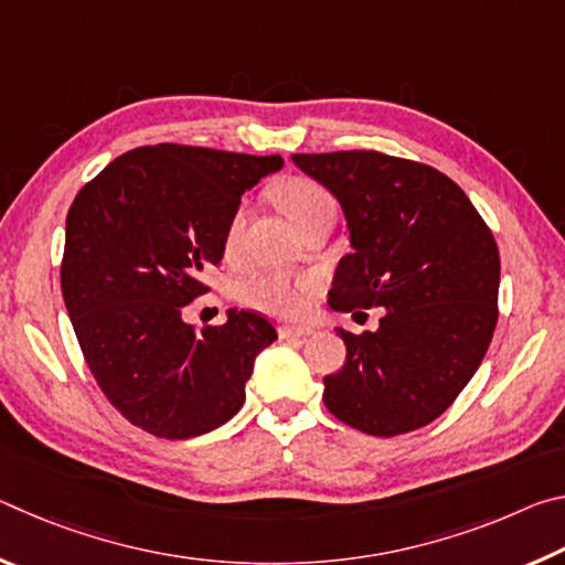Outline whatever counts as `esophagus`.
<instances>
[{"mask_svg": "<svg viewBox=\"0 0 565 565\" xmlns=\"http://www.w3.org/2000/svg\"><path fill=\"white\" fill-rule=\"evenodd\" d=\"M311 333H313L311 327H289V323H286V327H279L281 339H306L311 337Z\"/></svg>", "mask_w": 565, "mask_h": 565, "instance_id": "obj_1", "label": "esophagus"}]
</instances>
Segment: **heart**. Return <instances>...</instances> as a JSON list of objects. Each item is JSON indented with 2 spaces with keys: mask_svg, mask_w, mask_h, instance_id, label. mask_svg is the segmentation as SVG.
<instances>
[{
  "mask_svg": "<svg viewBox=\"0 0 565 565\" xmlns=\"http://www.w3.org/2000/svg\"><path fill=\"white\" fill-rule=\"evenodd\" d=\"M274 204L291 218L296 228H301L311 216L323 209L333 206V199L319 181L309 177H284L269 189ZM244 228V212L234 209L224 228V256L232 259L238 248ZM319 289V281L306 274H286V271H264L252 276L244 284L242 299L254 309L276 313V317H301L309 306L311 294Z\"/></svg>",
  "mask_w": 565,
  "mask_h": 565,
  "instance_id": "obj_1",
  "label": "heart"
}]
</instances>
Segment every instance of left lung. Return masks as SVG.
Listing matches in <instances>:
<instances>
[{"label":"left lung","instance_id":"8db88e82","mask_svg":"<svg viewBox=\"0 0 565 565\" xmlns=\"http://www.w3.org/2000/svg\"><path fill=\"white\" fill-rule=\"evenodd\" d=\"M339 199L353 252L329 306L386 309L376 331L339 329L347 363L323 376V404L351 428L398 436L454 404L499 321L501 259L471 199L441 171L381 151L291 154Z\"/></svg>","mask_w":565,"mask_h":565}]
</instances>
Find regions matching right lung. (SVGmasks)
Here are the masks:
<instances>
[{"mask_svg": "<svg viewBox=\"0 0 565 565\" xmlns=\"http://www.w3.org/2000/svg\"><path fill=\"white\" fill-rule=\"evenodd\" d=\"M184 145L139 147L79 189L66 214L62 294L104 396L159 438L202 436L244 404L254 359L276 341L262 313L228 311L196 331L186 303L209 291L224 228L242 194L281 169Z\"/></svg>", "mask_w": 565, "mask_h": 565, "instance_id": "right-lung-1", "label": "right lung"}]
</instances>
